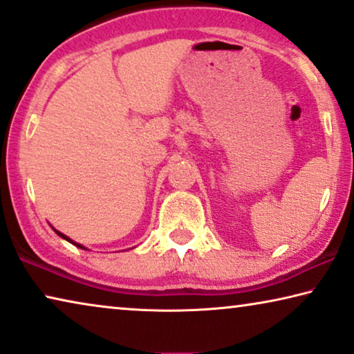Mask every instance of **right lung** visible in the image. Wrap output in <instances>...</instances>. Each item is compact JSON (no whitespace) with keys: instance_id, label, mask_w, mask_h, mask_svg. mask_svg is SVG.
<instances>
[{"instance_id":"obj_1","label":"right lung","mask_w":354,"mask_h":354,"mask_svg":"<svg viewBox=\"0 0 354 354\" xmlns=\"http://www.w3.org/2000/svg\"><path fill=\"white\" fill-rule=\"evenodd\" d=\"M56 232H57V231H56ZM57 234H59V236H61V237H64V239H66V241H68V242H72V241H71V239H68V237H66V236H64V234H61V232H57ZM72 243H73V245H77V247H80V248H83L82 245H78V243H75V242H72Z\"/></svg>"}]
</instances>
